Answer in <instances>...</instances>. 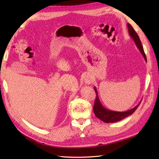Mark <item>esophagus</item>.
Returning <instances> with one entry per match:
<instances>
[{"label":"esophagus","mask_w":159,"mask_h":159,"mask_svg":"<svg viewBox=\"0 0 159 159\" xmlns=\"http://www.w3.org/2000/svg\"><path fill=\"white\" fill-rule=\"evenodd\" d=\"M92 78L90 77H87V79H85V82L87 85H89V84H91V83H92Z\"/></svg>","instance_id":"obj_1"}]
</instances>
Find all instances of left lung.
<instances>
[{"instance_id": "left-lung-1", "label": "left lung", "mask_w": 159, "mask_h": 159, "mask_svg": "<svg viewBox=\"0 0 159 159\" xmlns=\"http://www.w3.org/2000/svg\"><path fill=\"white\" fill-rule=\"evenodd\" d=\"M127 26H128V33H129V35L130 38L133 39L138 49L141 52V55H143L145 61L147 62V59L146 56L145 55L143 48L141 44V40L139 39V37L138 36L137 33L134 31V29L133 28L129 23H127ZM94 90H95L96 93V98L95 100V103H94L93 105V112L95 113V116L99 118L100 120L105 123H113V122H117V121H119L121 120H123L124 118L128 116H130V115L133 114L135 110L137 109V107L139 106V104L141 102H140L137 104V106L134 107L133 109L130 110H128L126 111H122V112H120V111H111L109 109H106L105 107L102 106V104H101L99 97H98V91L96 89V87H94Z\"/></svg>"}]
</instances>
